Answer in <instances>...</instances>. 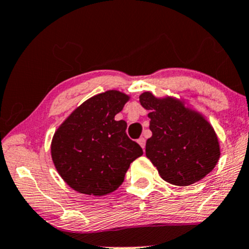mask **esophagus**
I'll use <instances>...</instances> for the list:
<instances>
[{
	"instance_id": "34e87169",
	"label": "esophagus",
	"mask_w": 249,
	"mask_h": 249,
	"mask_svg": "<svg viewBox=\"0 0 249 249\" xmlns=\"http://www.w3.org/2000/svg\"><path fill=\"white\" fill-rule=\"evenodd\" d=\"M138 143H139L140 146H142V148H145V145H146V139L145 138H139V139H138Z\"/></svg>"
}]
</instances>
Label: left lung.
Wrapping results in <instances>:
<instances>
[{"label": "left lung", "instance_id": "left-lung-1", "mask_svg": "<svg viewBox=\"0 0 249 249\" xmlns=\"http://www.w3.org/2000/svg\"><path fill=\"white\" fill-rule=\"evenodd\" d=\"M148 110L152 137L146 142V157L164 181L185 187L205 178L220 157L217 134L200 113L173 97L140 95Z\"/></svg>", "mask_w": 249, "mask_h": 249}]
</instances>
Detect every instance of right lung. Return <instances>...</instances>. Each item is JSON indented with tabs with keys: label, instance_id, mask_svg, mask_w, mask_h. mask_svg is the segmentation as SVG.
Returning <instances> with one entry per match:
<instances>
[{
	"label": "right lung",
	"instance_id": "obj_1",
	"mask_svg": "<svg viewBox=\"0 0 249 249\" xmlns=\"http://www.w3.org/2000/svg\"><path fill=\"white\" fill-rule=\"evenodd\" d=\"M128 96L107 90L87 100L54 133L51 154L62 179L81 194L103 196L124 182L131 162L142 148L126 134L125 121H116Z\"/></svg>",
	"mask_w": 249,
	"mask_h": 249
}]
</instances>
